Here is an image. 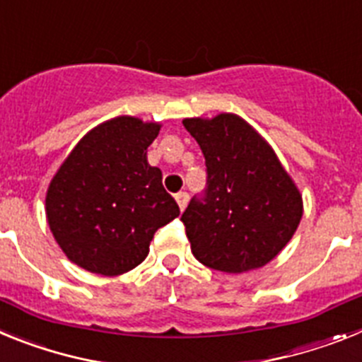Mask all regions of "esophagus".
I'll return each instance as SVG.
<instances>
[{"mask_svg": "<svg viewBox=\"0 0 362 362\" xmlns=\"http://www.w3.org/2000/svg\"><path fill=\"white\" fill-rule=\"evenodd\" d=\"M175 201H177L179 209H181V212H183V210L187 209V204H188V194H187V192H179V194H175Z\"/></svg>", "mask_w": 362, "mask_h": 362, "instance_id": "obj_1", "label": "esophagus"}]
</instances>
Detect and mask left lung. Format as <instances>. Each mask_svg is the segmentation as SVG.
I'll return each mask as SVG.
<instances>
[{
	"label": "left lung",
	"instance_id": "obj_1",
	"mask_svg": "<svg viewBox=\"0 0 362 362\" xmlns=\"http://www.w3.org/2000/svg\"><path fill=\"white\" fill-rule=\"evenodd\" d=\"M206 165V188L181 216L192 254L214 270L261 268L283 250L303 217V199L274 150L233 114L185 119Z\"/></svg>",
	"mask_w": 362,
	"mask_h": 362
}]
</instances>
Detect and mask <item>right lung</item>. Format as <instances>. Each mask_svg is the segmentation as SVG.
I'll use <instances>...</instances> for the list:
<instances>
[{
	"instance_id": "obj_1",
	"label": "right lung",
	"mask_w": 362,
	"mask_h": 362,
	"mask_svg": "<svg viewBox=\"0 0 362 362\" xmlns=\"http://www.w3.org/2000/svg\"><path fill=\"white\" fill-rule=\"evenodd\" d=\"M158 123L116 117L86 134L54 175L47 219L57 245L78 267L119 276L148 254L153 233L179 216L146 148Z\"/></svg>"
}]
</instances>
